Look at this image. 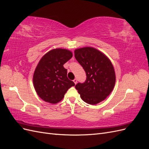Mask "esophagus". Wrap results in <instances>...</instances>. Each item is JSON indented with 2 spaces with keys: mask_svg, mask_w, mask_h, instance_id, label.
Returning a JSON list of instances; mask_svg holds the SVG:
<instances>
[{
  "mask_svg": "<svg viewBox=\"0 0 149 149\" xmlns=\"http://www.w3.org/2000/svg\"><path fill=\"white\" fill-rule=\"evenodd\" d=\"M77 81H78V80H77V79H76V78H75V79L73 80V82L75 84H76V83H77Z\"/></svg>",
  "mask_w": 149,
  "mask_h": 149,
  "instance_id": "esophagus-1",
  "label": "esophagus"
}]
</instances>
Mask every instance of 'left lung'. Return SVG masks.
Instances as JSON below:
<instances>
[{
	"instance_id": "8db88e82",
	"label": "left lung",
	"mask_w": 149,
	"mask_h": 149,
	"mask_svg": "<svg viewBox=\"0 0 149 149\" xmlns=\"http://www.w3.org/2000/svg\"><path fill=\"white\" fill-rule=\"evenodd\" d=\"M74 56L86 74L85 81L75 86L81 98L92 105L104 100L116 83L114 69L109 58L93 47L75 49Z\"/></svg>"
}]
</instances>
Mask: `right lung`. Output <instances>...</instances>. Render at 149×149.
Wrapping results in <instances>:
<instances>
[{
    "label": "right lung",
    "mask_w": 149,
    "mask_h": 149,
    "mask_svg": "<svg viewBox=\"0 0 149 149\" xmlns=\"http://www.w3.org/2000/svg\"><path fill=\"white\" fill-rule=\"evenodd\" d=\"M73 56L66 49L56 48L47 53L36 67L33 82L36 92L45 101L56 104L61 101L68 89L74 86L67 77L63 65Z\"/></svg>",
    "instance_id": "obj_1"
}]
</instances>
